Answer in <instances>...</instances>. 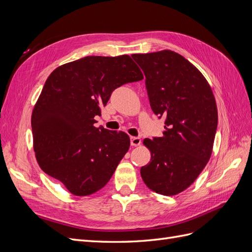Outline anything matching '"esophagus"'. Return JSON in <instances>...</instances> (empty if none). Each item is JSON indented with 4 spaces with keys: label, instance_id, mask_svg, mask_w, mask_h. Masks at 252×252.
I'll return each instance as SVG.
<instances>
[{
    "label": "esophagus",
    "instance_id": "obj_1",
    "mask_svg": "<svg viewBox=\"0 0 252 252\" xmlns=\"http://www.w3.org/2000/svg\"><path fill=\"white\" fill-rule=\"evenodd\" d=\"M141 142H142V140H141V138H139V136H133V138H131V140H130V143L132 146H139Z\"/></svg>",
    "mask_w": 252,
    "mask_h": 252
}]
</instances>
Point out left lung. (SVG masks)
<instances>
[{"mask_svg":"<svg viewBox=\"0 0 252 252\" xmlns=\"http://www.w3.org/2000/svg\"><path fill=\"white\" fill-rule=\"evenodd\" d=\"M142 68L150 107L165 118L161 138L145 139L151 162L141 168L152 191H184L208 163L218 127V108L207 80L195 66L171 50L132 55Z\"/></svg>","mask_w":252,"mask_h":252,"instance_id":"obj_1","label":"left lung"}]
</instances>
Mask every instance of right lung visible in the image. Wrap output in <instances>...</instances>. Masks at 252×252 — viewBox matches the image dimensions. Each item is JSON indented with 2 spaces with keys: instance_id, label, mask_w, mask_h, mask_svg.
Instances as JSON below:
<instances>
[{
  "instance_id": "obj_1",
  "label": "right lung",
  "mask_w": 252,
  "mask_h": 252,
  "mask_svg": "<svg viewBox=\"0 0 252 252\" xmlns=\"http://www.w3.org/2000/svg\"><path fill=\"white\" fill-rule=\"evenodd\" d=\"M127 56H90L56 68L32 111L33 148L41 169L78 196L107 184L130 146L123 131L94 127L112 91L143 80Z\"/></svg>"
}]
</instances>
